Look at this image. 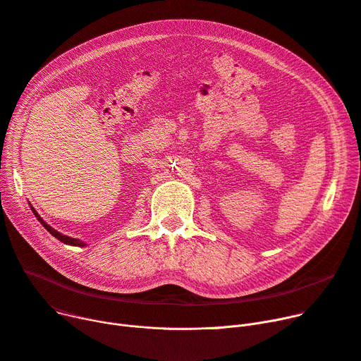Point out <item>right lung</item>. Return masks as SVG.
<instances>
[{
    "instance_id": "obj_1",
    "label": "right lung",
    "mask_w": 361,
    "mask_h": 361,
    "mask_svg": "<svg viewBox=\"0 0 361 361\" xmlns=\"http://www.w3.org/2000/svg\"><path fill=\"white\" fill-rule=\"evenodd\" d=\"M32 210H33V213H35V216H36V218H37V221L42 224V226L47 231V232H49L51 235H54L56 239H59V241L61 243H63V244H66V245H72V247H85L87 244L85 243H82L81 241V239H77V238H71V236H66V235H63V233H61V232H58V231H55L52 226H49V225H47L42 218H40V216L36 213V210L32 207Z\"/></svg>"
}]
</instances>
